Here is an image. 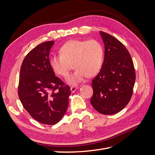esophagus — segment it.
Wrapping results in <instances>:
<instances>
[{
    "label": "esophagus",
    "instance_id": "34e87169",
    "mask_svg": "<svg viewBox=\"0 0 155 155\" xmlns=\"http://www.w3.org/2000/svg\"><path fill=\"white\" fill-rule=\"evenodd\" d=\"M78 88V87L77 86H72V87H70V91H71V92L74 93V92H76V91L77 90Z\"/></svg>",
    "mask_w": 155,
    "mask_h": 155
}]
</instances>
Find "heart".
I'll return each mask as SVG.
<instances>
[{"instance_id": "obj_1", "label": "heart", "mask_w": 155, "mask_h": 155, "mask_svg": "<svg viewBox=\"0 0 155 155\" xmlns=\"http://www.w3.org/2000/svg\"><path fill=\"white\" fill-rule=\"evenodd\" d=\"M104 51L102 45L96 40H72L60 49V54L50 59L51 70L61 76H66L73 63L74 72L66 78L70 85H76L87 77H92L100 70L104 61Z\"/></svg>"}]
</instances>
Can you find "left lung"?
<instances>
[{
	"mask_svg": "<svg viewBox=\"0 0 155 155\" xmlns=\"http://www.w3.org/2000/svg\"><path fill=\"white\" fill-rule=\"evenodd\" d=\"M105 46L101 68L92 81L91 104L100 113L111 115L122 110L133 94L135 70L129 51L115 37L100 31Z\"/></svg>",
	"mask_w": 155,
	"mask_h": 155,
	"instance_id": "1",
	"label": "left lung"
}]
</instances>
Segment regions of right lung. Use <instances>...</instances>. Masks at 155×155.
I'll return each instance as SVG.
<instances>
[{
	"instance_id": "add662e5",
	"label": "right lung",
	"mask_w": 155,
	"mask_h": 155,
	"mask_svg": "<svg viewBox=\"0 0 155 155\" xmlns=\"http://www.w3.org/2000/svg\"><path fill=\"white\" fill-rule=\"evenodd\" d=\"M54 44L47 41L37 45L24 59L21 65L18 94L23 107L39 122L54 125L62 119L71 94L55 76L50 65L49 54Z\"/></svg>"
}]
</instances>
